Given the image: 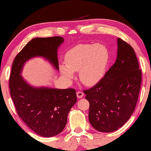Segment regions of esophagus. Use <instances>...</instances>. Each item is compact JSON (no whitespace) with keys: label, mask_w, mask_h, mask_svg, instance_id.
<instances>
[{"label":"esophagus","mask_w":151,"mask_h":151,"mask_svg":"<svg viewBox=\"0 0 151 151\" xmlns=\"http://www.w3.org/2000/svg\"><path fill=\"white\" fill-rule=\"evenodd\" d=\"M84 96V93L82 92H76V96H77L78 98H83Z\"/></svg>","instance_id":"1"}]
</instances>
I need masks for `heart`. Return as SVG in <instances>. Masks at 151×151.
<instances>
[{
  "label": "heart",
  "mask_w": 151,
  "mask_h": 151,
  "mask_svg": "<svg viewBox=\"0 0 151 151\" xmlns=\"http://www.w3.org/2000/svg\"><path fill=\"white\" fill-rule=\"evenodd\" d=\"M109 59L108 49L99 43L79 44L68 50L65 64L59 66L61 75L68 83L79 71V78L84 84L91 86L98 84L105 75Z\"/></svg>",
  "instance_id": "1"
}]
</instances>
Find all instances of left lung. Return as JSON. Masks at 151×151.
Masks as SVG:
<instances>
[{
  "label": "left lung",
  "instance_id": "8db88e82",
  "mask_svg": "<svg viewBox=\"0 0 151 151\" xmlns=\"http://www.w3.org/2000/svg\"><path fill=\"white\" fill-rule=\"evenodd\" d=\"M115 63L99 83L84 90L90 104L89 122L100 132H113L130 118L137 102L141 84L135 51L120 38L117 39Z\"/></svg>",
  "mask_w": 151,
  "mask_h": 151
}]
</instances>
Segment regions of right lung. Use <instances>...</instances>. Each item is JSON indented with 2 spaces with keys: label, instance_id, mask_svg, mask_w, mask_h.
I'll use <instances>...</instances> for the list:
<instances>
[{
  "label": "right lung",
  "instance_id": "obj_1",
  "mask_svg": "<svg viewBox=\"0 0 151 151\" xmlns=\"http://www.w3.org/2000/svg\"><path fill=\"white\" fill-rule=\"evenodd\" d=\"M63 42V37L59 36L34 38L16 55L11 70L9 89L18 116L44 137L55 136L64 129L68 112L76 102V90L33 86L21 74L26 63L37 57L59 70L57 51Z\"/></svg>",
  "mask_w": 151,
  "mask_h": 151
}]
</instances>
